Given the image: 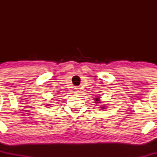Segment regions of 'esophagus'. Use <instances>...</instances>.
<instances>
[{
    "mask_svg": "<svg viewBox=\"0 0 157 157\" xmlns=\"http://www.w3.org/2000/svg\"><path fill=\"white\" fill-rule=\"evenodd\" d=\"M79 93H80V90H79L78 88H75V89H74V94H78Z\"/></svg>",
    "mask_w": 157,
    "mask_h": 157,
    "instance_id": "1",
    "label": "esophagus"
}]
</instances>
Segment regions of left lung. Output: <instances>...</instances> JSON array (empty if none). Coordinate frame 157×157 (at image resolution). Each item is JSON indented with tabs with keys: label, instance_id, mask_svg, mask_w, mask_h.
<instances>
[{
	"label": "left lung",
	"instance_id": "1",
	"mask_svg": "<svg viewBox=\"0 0 157 157\" xmlns=\"http://www.w3.org/2000/svg\"><path fill=\"white\" fill-rule=\"evenodd\" d=\"M100 97H96V98H94V103H96V104H97V103H99V102H100ZM106 107V105H102L101 106V108H100V109L101 110H104V109H107V108H105Z\"/></svg>",
	"mask_w": 157,
	"mask_h": 157
}]
</instances>
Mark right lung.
Masks as SVG:
<instances>
[{
  "mask_svg": "<svg viewBox=\"0 0 157 157\" xmlns=\"http://www.w3.org/2000/svg\"><path fill=\"white\" fill-rule=\"evenodd\" d=\"M46 106H48H48H51V105H50V104H46Z\"/></svg>",
  "mask_w": 157,
  "mask_h": 157,
  "instance_id": "1",
  "label": "right lung"
}]
</instances>
